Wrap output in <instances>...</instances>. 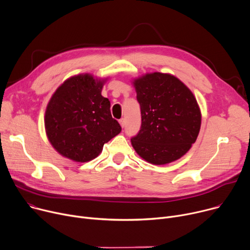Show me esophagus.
Listing matches in <instances>:
<instances>
[{
  "label": "esophagus",
  "mask_w": 250,
  "mask_h": 250,
  "mask_svg": "<svg viewBox=\"0 0 250 250\" xmlns=\"http://www.w3.org/2000/svg\"><path fill=\"white\" fill-rule=\"evenodd\" d=\"M119 122H120V124H121V125H122L123 127L125 126V119H121Z\"/></svg>",
  "instance_id": "esophagus-1"
}]
</instances>
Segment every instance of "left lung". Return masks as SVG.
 Segmentation results:
<instances>
[{"mask_svg":"<svg viewBox=\"0 0 250 250\" xmlns=\"http://www.w3.org/2000/svg\"><path fill=\"white\" fill-rule=\"evenodd\" d=\"M142 125L130 142L149 164L161 166L185 155L195 143L201 113L191 90L169 74L151 73L135 79Z\"/></svg>","mask_w":250,"mask_h":250,"instance_id":"8db88e82","label":"left lung"}]
</instances>
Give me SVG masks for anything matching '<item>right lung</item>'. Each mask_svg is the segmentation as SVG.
<instances>
[{"label":"right lung","instance_id":"1","mask_svg":"<svg viewBox=\"0 0 250 250\" xmlns=\"http://www.w3.org/2000/svg\"><path fill=\"white\" fill-rule=\"evenodd\" d=\"M104 83L89 74L78 75L64 81L52 96L44 127L51 145L62 156L78 163L92 161L121 132L108 99L102 96Z\"/></svg>","mask_w":250,"mask_h":250}]
</instances>
